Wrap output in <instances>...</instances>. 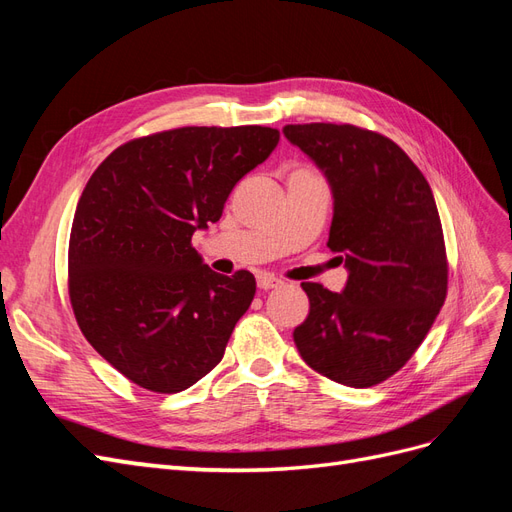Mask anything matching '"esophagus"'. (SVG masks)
I'll return each instance as SVG.
<instances>
[{
	"label": "esophagus",
	"mask_w": 512,
	"mask_h": 512,
	"mask_svg": "<svg viewBox=\"0 0 512 512\" xmlns=\"http://www.w3.org/2000/svg\"><path fill=\"white\" fill-rule=\"evenodd\" d=\"M256 282H258L260 290H273V288H280L284 284L282 280H277L275 275H269V273H260Z\"/></svg>",
	"instance_id": "1"
}]
</instances>
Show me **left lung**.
Listing matches in <instances>:
<instances>
[{
  "mask_svg": "<svg viewBox=\"0 0 512 512\" xmlns=\"http://www.w3.org/2000/svg\"><path fill=\"white\" fill-rule=\"evenodd\" d=\"M284 136L333 192L329 247L348 269L342 292L303 282L309 314L294 329L303 361L367 389L423 344L446 299L448 262L436 200L406 151L350 123H299Z\"/></svg>",
  "mask_w": 512,
  "mask_h": 512,
  "instance_id": "obj_1",
  "label": "left lung"
}]
</instances>
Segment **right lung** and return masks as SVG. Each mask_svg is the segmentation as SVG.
<instances>
[{"label":"right lung","instance_id":"obj_1","mask_svg":"<svg viewBox=\"0 0 512 512\" xmlns=\"http://www.w3.org/2000/svg\"><path fill=\"white\" fill-rule=\"evenodd\" d=\"M280 132L177 128L117 147L76 205L68 290L87 342L153 393L190 389L222 361L256 280L211 271L192 235L222 218L237 181Z\"/></svg>","mask_w":512,"mask_h":512}]
</instances>
